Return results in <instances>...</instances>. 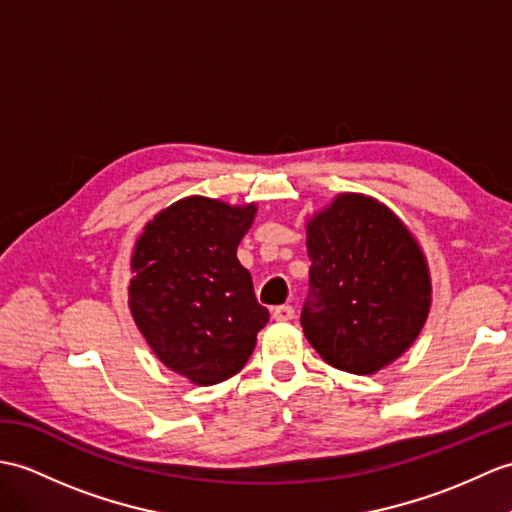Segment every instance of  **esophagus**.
Masks as SVG:
<instances>
[{
  "label": "esophagus",
  "mask_w": 512,
  "mask_h": 512,
  "mask_svg": "<svg viewBox=\"0 0 512 512\" xmlns=\"http://www.w3.org/2000/svg\"><path fill=\"white\" fill-rule=\"evenodd\" d=\"M272 318L279 320V323H288V320L294 318V307L292 305H279L272 310Z\"/></svg>",
  "instance_id": "obj_1"
}]
</instances>
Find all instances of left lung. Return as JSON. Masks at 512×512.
Masks as SVG:
<instances>
[{
    "instance_id": "1",
    "label": "left lung",
    "mask_w": 512,
    "mask_h": 512,
    "mask_svg": "<svg viewBox=\"0 0 512 512\" xmlns=\"http://www.w3.org/2000/svg\"><path fill=\"white\" fill-rule=\"evenodd\" d=\"M310 296L305 338L340 371L373 375L417 340L432 283L421 246L395 213L364 194H340L307 222Z\"/></svg>"
}]
</instances>
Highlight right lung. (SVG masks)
I'll list each match as a JSON object with an SVG mask.
<instances>
[{
    "mask_svg": "<svg viewBox=\"0 0 512 512\" xmlns=\"http://www.w3.org/2000/svg\"><path fill=\"white\" fill-rule=\"evenodd\" d=\"M257 207L189 196L146 224L135 244L128 307L154 355L192 384L240 373L268 323L237 244Z\"/></svg>",
    "mask_w": 512,
    "mask_h": 512,
    "instance_id": "right-lung-1",
    "label": "right lung"
}]
</instances>
